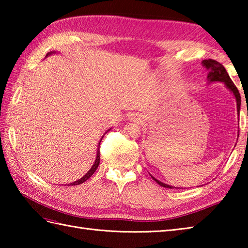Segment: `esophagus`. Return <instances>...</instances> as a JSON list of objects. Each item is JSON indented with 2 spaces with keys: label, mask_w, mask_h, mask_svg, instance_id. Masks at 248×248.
<instances>
[{
  "label": "esophagus",
  "mask_w": 248,
  "mask_h": 248,
  "mask_svg": "<svg viewBox=\"0 0 248 248\" xmlns=\"http://www.w3.org/2000/svg\"><path fill=\"white\" fill-rule=\"evenodd\" d=\"M129 119L131 121H139V123H140V121L143 120V116L139 113H132L129 115Z\"/></svg>",
  "instance_id": "34e87169"
}]
</instances>
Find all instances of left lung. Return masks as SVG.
Instances as JSON below:
<instances>
[{
  "instance_id": "obj_1",
  "label": "left lung",
  "mask_w": 248,
  "mask_h": 248,
  "mask_svg": "<svg viewBox=\"0 0 248 248\" xmlns=\"http://www.w3.org/2000/svg\"><path fill=\"white\" fill-rule=\"evenodd\" d=\"M202 65L205 68V69L209 71L208 77H207V80H208L209 84L210 83H215V82H222V83H224V85L226 86V88H227L230 93H232V94H233L234 98H235V101H236V109H238V116H239L240 115V108H241V96H240V93L238 91V88L235 87L233 82L231 81V78H230L229 75L227 73V71H226L225 67L222 64H219L218 62L213 61V60H204V61L202 62ZM238 138H239V134H238ZM151 178L154 179V180L157 184H159V186H161L163 187H167V188H173V187H175V186H170V184H166L164 182L159 181L155 177L151 176ZM177 188H179V187H177Z\"/></svg>"
}]
</instances>
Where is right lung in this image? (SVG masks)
<instances>
[{
  "label": "right lung",
  "mask_w": 248,
  "mask_h": 248,
  "mask_svg": "<svg viewBox=\"0 0 248 248\" xmlns=\"http://www.w3.org/2000/svg\"><path fill=\"white\" fill-rule=\"evenodd\" d=\"M54 53H56V51H52V52H49L48 54L46 55V56H49V55H52V54H54ZM112 129V128H109L107 132L105 133H108V131ZM104 133V134H105ZM104 136V135H103ZM103 136L101 138V140L103 139ZM101 140H100V141H99V146H100V143H101ZM99 163H100V150H99V147H98V150H97V156H96V160H94V163H93V165L92 166V168L91 170H89L85 175H84L81 179H78V180H77V181H75V182H71V183H69L70 186H78V184H81V183H83V182H85L86 180H88L89 178H91L93 175V172L97 170V168H98V166H99ZM69 184H66V186H69Z\"/></svg>",
  "instance_id": "right-lung-1"
}]
</instances>
